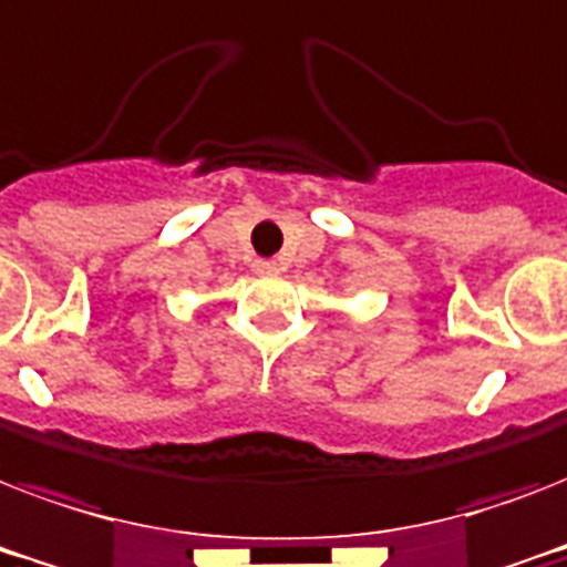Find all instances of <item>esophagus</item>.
<instances>
[{"label": "esophagus", "instance_id": "esophagus-1", "mask_svg": "<svg viewBox=\"0 0 567 567\" xmlns=\"http://www.w3.org/2000/svg\"><path fill=\"white\" fill-rule=\"evenodd\" d=\"M256 270L265 276H274V274H279V265H276V261H270V258H261V261H256Z\"/></svg>", "mask_w": 567, "mask_h": 567}]
</instances>
